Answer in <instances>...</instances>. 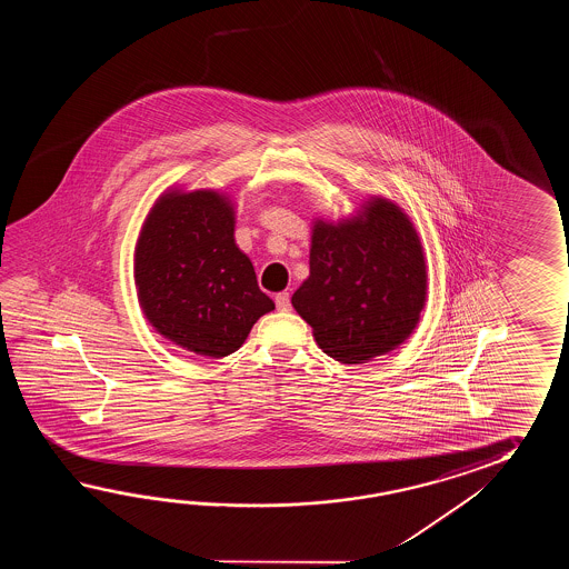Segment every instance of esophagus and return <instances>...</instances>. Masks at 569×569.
Wrapping results in <instances>:
<instances>
[{
    "mask_svg": "<svg viewBox=\"0 0 569 569\" xmlns=\"http://www.w3.org/2000/svg\"><path fill=\"white\" fill-rule=\"evenodd\" d=\"M274 302H277V309H279V311H289V309H290L289 292H279V295H277V297H274Z\"/></svg>",
    "mask_w": 569,
    "mask_h": 569,
    "instance_id": "obj_1",
    "label": "esophagus"
}]
</instances>
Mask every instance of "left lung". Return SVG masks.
<instances>
[{
    "mask_svg": "<svg viewBox=\"0 0 569 569\" xmlns=\"http://www.w3.org/2000/svg\"><path fill=\"white\" fill-rule=\"evenodd\" d=\"M309 267L292 307L327 356L360 363L411 336L427 274L417 231L395 203L376 199L339 226L317 221Z\"/></svg>",
    "mask_w": 569,
    "mask_h": 569,
    "instance_id": "8db88e82",
    "label": "left lung"
}]
</instances>
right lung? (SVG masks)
Masks as SVG:
<instances>
[{
    "instance_id": "right-lung-1",
    "label": "right lung",
    "mask_w": 569,
    "mask_h": 569,
    "mask_svg": "<svg viewBox=\"0 0 569 569\" xmlns=\"http://www.w3.org/2000/svg\"><path fill=\"white\" fill-rule=\"evenodd\" d=\"M136 284L158 333L209 358L233 353L274 309L233 242V209L213 191L158 201L136 248Z\"/></svg>"
}]
</instances>
